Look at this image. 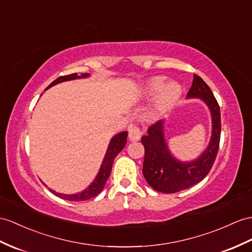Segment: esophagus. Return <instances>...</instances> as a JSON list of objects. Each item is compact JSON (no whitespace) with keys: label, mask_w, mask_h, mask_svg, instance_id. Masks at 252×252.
Returning <instances> with one entry per match:
<instances>
[{"label":"esophagus","mask_w":252,"mask_h":252,"mask_svg":"<svg viewBox=\"0 0 252 252\" xmlns=\"http://www.w3.org/2000/svg\"><path fill=\"white\" fill-rule=\"evenodd\" d=\"M142 136V131L140 130L138 126H130L129 127V133H128V138L130 141H139Z\"/></svg>","instance_id":"esophagus-1"}]
</instances>
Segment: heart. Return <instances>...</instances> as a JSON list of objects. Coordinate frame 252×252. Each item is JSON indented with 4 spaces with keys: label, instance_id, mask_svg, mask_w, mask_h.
<instances>
[{
    "label": "heart",
    "instance_id": "obj_1",
    "mask_svg": "<svg viewBox=\"0 0 252 252\" xmlns=\"http://www.w3.org/2000/svg\"><path fill=\"white\" fill-rule=\"evenodd\" d=\"M164 82L165 79L163 77H156L152 79L146 87L147 95H154L159 92L154 102V111L156 113H162L174 106L182 94V88L179 83L171 82L164 85Z\"/></svg>",
    "mask_w": 252,
    "mask_h": 252
}]
</instances>
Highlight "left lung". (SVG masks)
I'll return each instance as SVG.
<instances>
[{
  "label": "left lung",
  "mask_w": 252,
  "mask_h": 252,
  "mask_svg": "<svg viewBox=\"0 0 252 252\" xmlns=\"http://www.w3.org/2000/svg\"><path fill=\"white\" fill-rule=\"evenodd\" d=\"M187 98H200L208 107L212 115V137L206 150L194 160L181 161L172 156L164 139L163 121L160 120L149 127L147 134L141 139L145 156L143 175L149 185L156 191L175 193L198 184L210 172L216 159L221 121L219 105L210 87L198 75L188 91Z\"/></svg>",
  "instance_id": "obj_1"
}]
</instances>
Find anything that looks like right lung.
<instances>
[{"instance_id": "add662e5", "label": "right lung", "mask_w": 252, "mask_h": 252, "mask_svg": "<svg viewBox=\"0 0 252 252\" xmlns=\"http://www.w3.org/2000/svg\"><path fill=\"white\" fill-rule=\"evenodd\" d=\"M89 76H90L89 73H82L81 76H78L77 73H71V75H68V76H61L58 79H55L47 89L51 88V87H53V85L61 83V82L69 81V80H75V79L87 78ZM127 136H128V132L123 131V132L118 133L116 136H114L111 139V141H110V143H109L105 158H103L102 163L100 165L99 172H98V174L96 175L93 183H92L87 189L79 193H75V194L59 193V192H55L52 189H50V191L57 195V197H59L61 199H64V200H68V201H85V200H89V199L96 197L98 193L101 192L103 187H105V184H106L107 180L109 179L110 173H111L114 158L118 156V154L123 149H124L126 141H127Z\"/></svg>"}]
</instances>
